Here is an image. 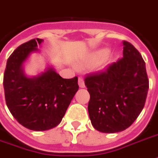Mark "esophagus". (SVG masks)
<instances>
[{
    "instance_id": "34e87169",
    "label": "esophagus",
    "mask_w": 158,
    "mask_h": 158,
    "mask_svg": "<svg viewBox=\"0 0 158 158\" xmlns=\"http://www.w3.org/2000/svg\"><path fill=\"white\" fill-rule=\"evenodd\" d=\"M79 85L80 88H85V82H84V79L82 78H79Z\"/></svg>"
}]
</instances>
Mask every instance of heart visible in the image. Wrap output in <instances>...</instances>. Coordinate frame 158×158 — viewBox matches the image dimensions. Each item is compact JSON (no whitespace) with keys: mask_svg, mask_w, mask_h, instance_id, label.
<instances>
[{"mask_svg":"<svg viewBox=\"0 0 158 158\" xmlns=\"http://www.w3.org/2000/svg\"><path fill=\"white\" fill-rule=\"evenodd\" d=\"M110 49L108 48H102V49H100V50H98L96 51L93 54H91L89 57V60H101V59H103L104 57L109 56L110 54ZM86 66V62H80L79 64V68H84Z\"/></svg>","mask_w":158,"mask_h":158,"instance_id":"heart-1","label":"heart"}]
</instances>
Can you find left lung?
<instances>
[{"instance_id": "left-lung-1", "label": "left lung", "mask_w": 158, "mask_h": 158, "mask_svg": "<svg viewBox=\"0 0 158 158\" xmlns=\"http://www.w3.org/2000/svg\"><path fill=\"white\" fill-rule=\"evenodd\" d=\"M123 58L105 72L85 79L90 93L88 112L96 130L106 133L124 131L144 108L149 80L140 53L123 42Z\"/></svg>"}]
</instances>
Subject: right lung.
Returning <instances> with one entry per match:
<instances>
[{
  "instance_id": "right-lung-1",
  "label": "right lung",
  "mask_w": 158,
  "mask_h": 158,
  "mask_svg": "<svg viewBox=\"0 0 158 158\" xmlns=\"http://www.w3.org/2000/svg\"><path fill=\"white\" fill-rule=\"evenodd\" d=\"M43 39H32L19 46L6 61L3 78L8 110L23 127L33 131L49 130L60 123L79 90L78 78L63 79L48 64L37 75L28 76L25 64Z\"/></svg>"
}]
</instances>
